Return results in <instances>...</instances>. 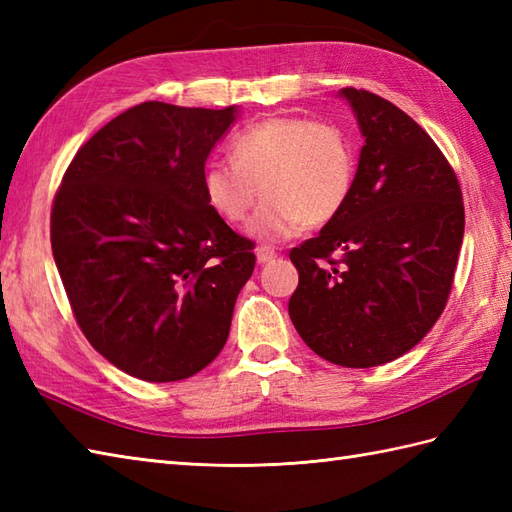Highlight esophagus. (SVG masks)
I'll use <instances>...</instances> for the list:
<instances>
[{"label":"esophagus","instance_id":"esophagus-1","mask_svg":"<svg viewBox=\"0 0 512 512\" xmlns=\"http://www.w3.org/2000/svg\"><path fill=\"white\" fill-rule=\"evenodd\" d=\"M255 255H257V262L259 264H268V262H273V259L277 257V253H275V248H270V246H257V250H255Z\"/></svg>","mask_w":512,"mask_h":512}]
</instances>
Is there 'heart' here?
I'll return each instance as SVG.
<instances>
[{"label": "heart", "instance_id": "1", "mask_svg": "<svg viewBox=\"0 0 512 512\" xmlns=\"http://www.w3.org/2000/svg\"><path fill=\"white\" fill-rule=\"evenodd\" d=\"M354 180L350 134L306 116H273L242 129L231 140V162L213 160L202 173L206 202L228 224H242L259 193L266 195L250 233L268 242L334 220L350 200Z\"/></svg>", "mask_w": 512, "mask_h": 512}]
</instances>
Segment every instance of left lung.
<instances>
[{"label": "left lung", "mask_w": 512, "mask_h": 512, "mask_svg": "<svg viewBox=\"0 0 512 512\" xmlns=\"http://www.w3.org/2000/svg\"><path fill=\"white\" fill-rule=\"evenodd\" d=\"M365 145L345 209L290 250L288 312L312 352L376 367L418 345L447 306L464 237L462 189L431 136L394 103L345 88Z\"/></svg>", "instance_id": "8db88e82"}]
</instances>
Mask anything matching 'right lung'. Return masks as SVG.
<instances>
[{"label":"right lung","instance_id":"1","mask_svg":"<svg viewBox=\"0 0 512 512\" xmlns=\"http://www.w3.org/2000/svg\"><path fill=\"white\" fill-rule=\"evenodd\" d=\"M235 105L140 103L72 158L50 242L74 319L121 372L173 383L222 352L255 244L204 198L202 173Z\"/></svg>","mask_w":512,"mask_h":512}]
</instances>
